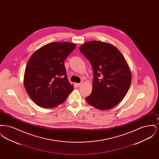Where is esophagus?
<instances>
[{
    "label": "esophagus",
    "instance_id": "esophagus-1",
    "mask_svg": "<svg viewBox=\"0 0 159 159\" xmlns=\"http://www.w3.org/2000/svg\"><path fill=\"white\" fill-rule=\"evenodd\" d=\"M82 84V82H81V83H76V86H77V87H79V86H80Z\"/></svg>",
    "mask_w": 159,
    "mask_h": 159
}]
</instances>
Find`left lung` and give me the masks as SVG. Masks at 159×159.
<instances>
[{
    "label": "left lung",
    "mask_w": 159,
    "mask_h": 159,
    "mask_svg": "<svg viewBox=\"0 0 159 159\" xmlns=\"http://www.w3.org/2000/svg\"><path fill=\"white\" fill-rule=\"evenodd\" d=\"M79 50L93 71L92 91L86 101L101 110L113 108L126 96L131 84V71L125 58L116 46L101 41L86 42Z\"/></svg>",
    "instance_id": "8db88e82"
}]
</instances>
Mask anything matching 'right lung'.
Listing matches in <instances>:
<instances>
[{
	"label": "right lung",
	"instance_id": "1",
	"mask_svg": "<svg viewBox=\"0 0 159 159\" xmlns=\"http://www.w3.org/2000/svg\"><path fill=\"white\" fill-rule=\"evenodd\" d=\"M76 47L70 42H52L32 54L27 62L24 86L38 106L53 108L63 103L74 89L68 82L64 60Z\"/></svg>",
	"mask_w": 159,
	"mask_h": 159
}]
</instances>
